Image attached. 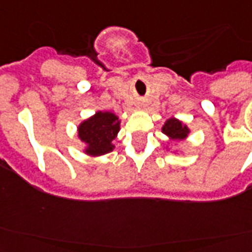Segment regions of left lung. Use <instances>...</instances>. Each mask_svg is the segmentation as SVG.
Here are the masks:
<instances>
[{"label":"left lung","instance_id":"left-lung-1","mask_svg":"<svg viewBox=\"0 0 252 252\" xmlns=\"http://www.w3.org/2000/svg\"><path fill=\"white\" fill-rule=\"evenodd\" d=\"M162 132L167 136L171 141H182L187 138L189 129L187 126L175 118H170L166 120L165 126H162Z\"/></svg>","mask_w":252,"mask_h":252}]
</instances>
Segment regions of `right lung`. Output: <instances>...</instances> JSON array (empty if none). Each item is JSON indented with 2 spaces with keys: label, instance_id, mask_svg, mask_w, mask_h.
<instances>
[{
  "label": "right lung",
  "instance_id": "1",
  "mask_svg": "<svg viewBox=\"0 0 252 252\" xmlns=\"http://www.w3.org/2000/svg\"><path fill=\"white\" fill-rule=\"evenodd\" d=\"M120 130V120L108 111H98L78 126V137L86 144L85 153L98 157L112 152V144Z\"/></svg>",
  "mask_w": 252,
  "mask_h": 252
}]
</instances>
